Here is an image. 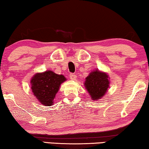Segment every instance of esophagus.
I'll use <instances>...</instances> for the list:
<instances>
[{
	"mask_svg": "<svg viewBox=\"0 0 149 149\" xmlns=\"http://www.w3.org/2000/svg\"><path fill=\"white\" fill-rule=\"evenodd\" d=\"M69 77H70V79L71 80H75V79H77V76L74 74H70L69 75Z\"/></svg>",
	"mask_w": 149,
	"mask_h": 149,
	"instance_id": "esophagus-1",
	"label": "esophagus"
}]
</instances>
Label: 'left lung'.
I'll return each instance as SVG.
<instances>
[{"instance_id": "8db88e82", "label": "left lung", "mask_w": 149, "mask_h": 149, "mask_svg": "<svg viewBox=\"0 0 149 149\" xmlns=\"http://www.w3.org/2000/svg\"><path fill=\"white\" fill-rule=\"evenodd\" d=\"M109 77L107 73L95 70L91 72L85 81V87L93 100L102 97L109 87Z\"/></svg>"}]
</instances>
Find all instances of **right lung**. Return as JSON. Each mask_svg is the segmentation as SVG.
<instances>
[{
    "instance_id": "obj_1",
    "label": "right lung",
    "mask_w": 149,
    "mask_h": 149,
    "mask_svg": "<svg viewBox=\"0 0 149 149\" xmlns=\"http://www.w3.org/2000/svg\"><path fill=\"white\" fill-rule=\"evenodd\" d=\"M66 81L64 75L52 70L36 73L30 80L31 89L36 98L44 106L53 105L60 85Z\"/></svg>"
}]
</instances>
